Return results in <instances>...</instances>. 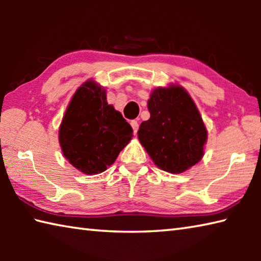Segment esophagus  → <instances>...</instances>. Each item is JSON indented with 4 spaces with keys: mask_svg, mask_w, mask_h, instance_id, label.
<instances>
[{
    "mask_svg": "<svg viewBox=\"0 0 261 261\" xmlns=\"http://www.w3.org/2000/svg\"><path fill=\"white\" fill-rule=\"evenodd\" d=\"M130 124H131V126H132V130H134V134H137V131H138V129H139L138 121H137V120L131 121Z\"/></svg>",
    "mask_w": 261,
    "mask_h": 261,
    "instance_id": "1",
    "label": "esophagus"
}]
</instances>
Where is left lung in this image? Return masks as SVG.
<instances>
[{
	"label": "left lung",
	"mask_w": 261,
	"mask_h": 261,
	"mask_svg": "<svg viewBox=\"0 0 261 261\" xmlns=\"http://www.w3.org/2000/svg\"><path fill=\"white\" fill-rule=\"evenodd\" d=\"M149 120L141 123L138 139L160 169L179 174L204 155L207 130L199 110L182 86L158 87L147 102Z\"/></svg>",
	"instance_id": "left-lung-1"
}]
</instances>
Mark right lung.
I'll return each mask as SVG.
<instances>
[{"label": "right lung", "instance_id": "1", "mask_svg": "<svg viewBox=\"0 0 261 261\" xmlns=\"http://www.w3.org/2000/svg\"><path fill=\"white\" fill-rule=\"evenodd\" d=\"M122 114L108 105L106 91L87 81L73 94L62 120L59 139L65 159L87 175L112 166L132 137Z\"/></svg>", "mask_w": 261, "mask_h": 261}]
</instances>
